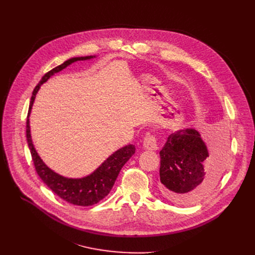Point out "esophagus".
<instances>
[{
    "mask_svg": "<svg viewBox=\"0 0 255 255\" xmlns=\"http://www.w3.org/2000/svg\"><path fill=\"white\" fill-rule=\"evenodd\" d=\"M143 148L145 150H150V151H156L158 149V144H157V138L154 135L151 134H146L143 138Z\"/></svg>",
    "mask_w": 255,
    "mask_h": 255,
    "instance_id": "34e87169",
    "label": "esophagus"
}]
</instances>
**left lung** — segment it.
Listing matches in <instances>:
<instances>
[{
    "label": "left lung",
    "mask_w": 255,
    "mask_h": 255,
    "mask_svg": "<svg viewBox=\"0 0 255 255\" xmlns=\"http://www.w3.org/2000/svg\"><path fill=\"white\" fill-rule=\"evenodd\" d=\"M225 140L210 145V154L195 129H185L168 136L160 151V190L170 202L191 205L203 199L222 175Z\"/></svg>",
    "instance_id": "left-lung-1"
}]
</instances>
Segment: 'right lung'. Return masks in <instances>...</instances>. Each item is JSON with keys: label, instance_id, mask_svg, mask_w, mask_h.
Listing matches in <instances>:
<instances>
[{"label": "right lung", "instance_id": "right-lung-1", "mask_svg": "<svg viewBox=\"0 0 255 255\" xmlns=\"http://www.w3.org/2000/svg\"><path fill=\"white\" fill-rule=\"evenodd\" d=\"M94 57L88 56L69 59L68 61L64 62L63 64L56 67V68H53L45 73L33 91L28 117L30 116L32 105L40 86L45 83L51 75L63 70L71 63H74L76 61L90 60ZM26 140H28V145L31 151L35 169L40 179L44 182V184L50 190H52V192H55L62 199L72 205L83 207L92 206L99 203L101 199H103L111 192L119 176L120 170L122 169L124 164L130 159V157L135 153V146L133 144H128L107 158L92 175L82 179H68L58 175V173L48 168L37 154L31 138L29 119L26 120Z\"/></svg>", "mask_w": 255, "mask_h": 255}]
</instances>
